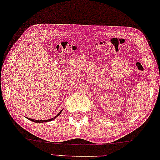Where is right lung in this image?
<instances>
[{
    "mask_svg": "<svg viewBox=\"0 0 160 160\" xmlns=\"http://www.w3.org/2000/svg\"><path fill=\"white\" fill-rule=\"evenodd\" d=\"M62 110L60 111V113H58V115L57 116H55V117H54V118H52V119H47V120H36V119H30V118H28V119L29 120H30V121H32V122H36V123H42V122H50V121H52V120H54V119H55V118H57L58 117L59 115L61 113V112H62Z\"/></svg>",
    "mask_w": 160,
    "mask_h": 160,
    "instance_id": "1",
    "label": "right lung"
}]
</instances>
